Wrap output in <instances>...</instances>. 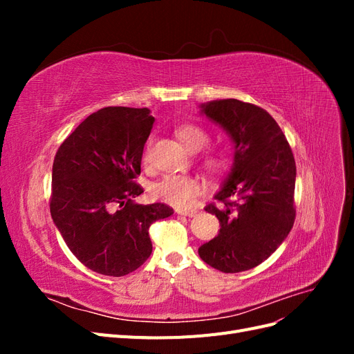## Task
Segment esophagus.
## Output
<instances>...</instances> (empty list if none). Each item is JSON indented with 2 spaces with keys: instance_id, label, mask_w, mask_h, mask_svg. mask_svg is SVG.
<instances>
[{
  "instance_id": "esophagus-1",
  "label": "esophagus",
  "mask_w": 354,
  "mask_h": 354,
  "mask_svg": "<svg viewBox=\"0 0 354 354\" xmlns=\"http://www.w3.org/2000/svg\"><path fill=\"white\" fill-rule=\"evenodd\" d=\"M176 212L180 214V216H186V217H195L198 214L196 209H183V208H177Z\"/></svg>"
}]
</instances>
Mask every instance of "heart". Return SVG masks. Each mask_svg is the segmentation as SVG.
<instances>
[{"mask_svg": "<svg viewBox=\"0 0 354 354\" xmlns=\"http://www.w3.org/2000/svg\"><path fill=\"white\" fill-rule=\"evenodd\" d=\"M178 140L192 152H198L209 143V134L202 127L195 124H183L176 128ZM143 160L149 162V146L146 147ZM203 165L211 173H223L230 165V158L223 152H209L203 158ZM155 198L171 203L177 208L194 205L196 198L202 194V183L196 177L190 176H167L153 186Z\"/></svg>", "mask_w": 354, "mask_h": 354, "instance_id": "1", "label": "heart"}]
</instances>
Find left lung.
Wrapping results in <instances>:
<instances>
[{"label": "left lung", "mask_w": 354, "mask_h": 354, "mask_svg": "<svg viewBox=\"0 0 354 354\" xmlns=\"http://www.w3.org/2000/svg\"><path fill=\"white\" fill-rule=\"evenodd\" d=\"M201 112L234 145L233 165L205 211L220 221L199 257L223 273L254 269L279 248L295 220V160L281 127L269 112L236 99L201 104Z\"/></svg>", "instance_id": "obj_1"}]
</instances>
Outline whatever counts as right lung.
Listing matches in <instances>:
<instances>
[{
    "label": "right lung",
    "mask_w": 354,
    "mask_h": 354,
    "mask_svg": "<svg viewBox=\"0 0 354 354\" xmlns=\"http://www.w3.org/2000/svg\"><path fill=\"white\" fill-rule=\"evenodd\" d=\"M155 118L147 108L109 106L75 128L51 174V218L72 254L90 270L125 276L152 254L149 227L167 218L165 203L140 205L143 147Z\"/></svg>",
    "instance_id": "1"
}]
</instances>
